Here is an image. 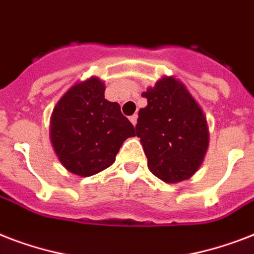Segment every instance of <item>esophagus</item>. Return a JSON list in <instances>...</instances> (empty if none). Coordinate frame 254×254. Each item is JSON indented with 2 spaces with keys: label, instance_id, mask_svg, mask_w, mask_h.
Instances as JSON below:
<instances>
[{
  "label": "esophagus",
  "instance_id": "obj_1",
  "mask_svg": "<svg viewBox=\"0 0 254 254\" xmlns=\"http://www.w3.org/2000/svg\"><path fill=\"white\" fill-rule=\"evenodd\" d=\"M137 119H138V116L133 115V116H130V119H129V120H130L133 125H135V124H137Z\"/></svg>",
  "mask_w": 254,
  "mask_h": 254
}]
</instances>
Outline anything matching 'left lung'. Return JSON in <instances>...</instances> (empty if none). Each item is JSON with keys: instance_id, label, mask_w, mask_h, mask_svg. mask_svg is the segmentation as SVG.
<instances>
[{"instance_id": "1", "label": "left lung", "mask_w": 254, "mask_h": 254, "mask_svg": "<svg viewBox=\"0 0 254 254\" xmlns=\"http://www.w3.org/2000/svg\"><path fill=\"white\" fill-rule=\"evenodd\" d=\"M147 105L135 125L147 166L166 183L186 181L203 163L209 143L204 112L181 80L161 77L142 93Z\"/></svg>"}]
</instances>
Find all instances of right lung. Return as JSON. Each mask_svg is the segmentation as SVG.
I'll use <instances>...</instances> for the list:
<instances>
[{"label": "right lung", "mask_w": 254, "mask_h": 254, "mask_svg": "<svg viewBox=\"0 0 254 254\" xmlns=\"http://www.w3.org/2000/svg\"><path fill=\"white\" fill-rule=\"evenodd\" d=\"M101 79L92 76L69 88L58 101L50 121V139L69 173L91 177L109 167L124 141L135 129L117 103L104 96Z\"/></svg>", "instance_id": "1"}]
</instances>
